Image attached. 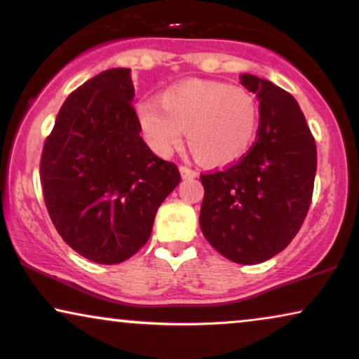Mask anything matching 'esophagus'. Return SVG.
Listing matches in <instances>:
<instances>
[{"label": "esophagus", "instance_id": "esophagus-1", "mask_svg": "<svg viewBox=\"0 0 359 359\" xmlns=\"http://www.w3.org/2000/svg\"><path fill=\"white\" fill-rule=\"evenodd\" d=\"M179 170H180V175H182V179H195V177L198 175L197 172L189 169V167H185V165H180Z\"/></svg>", "mask_w": 359, "mask_h": 359}]
</instances>
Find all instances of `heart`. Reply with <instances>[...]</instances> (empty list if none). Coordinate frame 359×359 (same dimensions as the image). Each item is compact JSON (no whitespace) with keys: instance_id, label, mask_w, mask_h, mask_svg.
<instances>
[{"instance_id":"heart-1","label":"heart","mask_w":359,"mask_h":359,"mask_svg":"<svg viewBox=\"0 0 359 359\" xmlns=\"http://www.w3.org/2000/svg\"><path fill=\"white\" fill-rule=\"evenodd\" d=\"M134 112L140 134L157 156H170L185 130L194 156L210 167L235 164L247 156L260 121L257 99L247 89L201 79L167 88L161 104L139 101Z\"/></svg>"}]
</instances>
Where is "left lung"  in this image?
<instances>
[{"instance_id": "obj_1", "label": "left lung", "mask_w": 359, "mask_h": 359, "mask_svg": "<svg viewBox=\"0 0 359 359\" xmlns=\"http://www.w3.org/2000/svg\"><path fill=\"white\" fill-rule=\"evenodd\" d=\"M260 102L257 142L245 157L201 175V229L208 243L240 265L270 260L298 233L311 203L316 144L292 94L240 74Z\"/></svg>"}]
</instances>
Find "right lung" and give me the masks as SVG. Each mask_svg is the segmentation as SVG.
Returning a JSON list of instances; mask_svg holds the SVG:
<instances>
[{"label":"right lung","mask_w":359,"mask_h":359,"mask_svg":"<svg viewBox=\"0 0 359 359\" xmlns=\"http://www.w3.org/2000/svg\"><path fill=\"white\" fill-rule=\"evenodd\" d=\"M130 69L114 67L69 94L41 156L44 202L72 250L101 265L134 255L151 237L157 208L180 182L154 154L133 107Z\"/></svg>","instance_id":"obj_1"}]
</instances>
